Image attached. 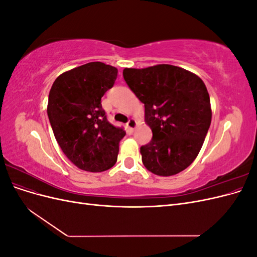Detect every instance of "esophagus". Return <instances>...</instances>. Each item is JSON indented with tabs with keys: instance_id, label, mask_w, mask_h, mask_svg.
Masks as SVG:
<instances>
[{
	"instance_id": "34e87169",
	"label": "esophagus",
	"mask_w": 257,
	"mask_h": 257,
	"mask_svg": "<svg viewBox=\"0 0 257 257\" xmlns=\"http://www.w3.org/2000/svg\"><path fill=\"white\" fill-rule=\"evenodd\" d=\"M126 126H127L130 130L133 131V130L136 127V121H135V119H130V120L127 121V123H126Z\"/></svg>"
}]
</instances>
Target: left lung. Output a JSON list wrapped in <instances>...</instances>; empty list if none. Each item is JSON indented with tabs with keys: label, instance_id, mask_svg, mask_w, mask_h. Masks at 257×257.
I'll use <instances>...</instances> for the list:
<instances>
[{
	"label": "left lung",
	"instance_id": "obj_1",
	"mask_svg": "<svg viewBox=\"0 0 257 257\" xmlns=\"http://www.w3.org/2000/svg\"><path fill=\"white\" fill-rule=\"evenodd\" d=\"M123 77L145 104V120L152 130L151 142L141 147L145 167L163 177L182 172L196 159L211 123L204 81L169 64L124 68Z\"/></svg>",
	"mask_w": 257,
	"mask_h": 257
}]
</instances>
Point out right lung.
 <instances>
[{"label": "right lung", "mask_w": 257, "mask_h": 257, "mask_svg": "<svg viewBox=\"0 0 257 257\" xmlns=\"http://www.w3.org/2000/svg\"><path fill=\"white\" fill-rule=\"evenodd\" d=\"M116 75L111 65L90 62L61 74L49 92L47 113L54 137L67 159L85 172L111 168L125 136L107 120L100 102Z\"/></svg>", "instance_id": "right-lung-1"}]
</instances>
